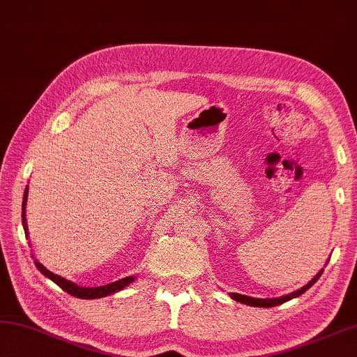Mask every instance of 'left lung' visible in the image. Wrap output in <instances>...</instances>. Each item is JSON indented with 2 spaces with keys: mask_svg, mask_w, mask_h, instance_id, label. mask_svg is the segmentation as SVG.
<instances>
[{
  "mask_svg": "<svg viewBox=\"0 0 357 357\" xmlns=\"http://www.w3.org/2000/svg\"><path fill=\"white\" fill-rule=\"evenodd\" d=\"M328 264V262H326ZM323 273V268L317 273L312 280H310L306 286H303L300 290H295L291 291V294L289 295H282V296H278V298H251V296H246V295H241V294H229V296L232 298V300H236L238 303H243L246 304V306H255V307H273V306H280V304L286 303L289 300H291V298H296L303 295L304 291H306L307 289H310L314 286V284L317 282V280L321 276Z\"/></svg>",
  "mask_w": 357,
  "mask_h": 357,
  "instance_id": "obj_1",
  "label": "left lung"
}]
</instances>
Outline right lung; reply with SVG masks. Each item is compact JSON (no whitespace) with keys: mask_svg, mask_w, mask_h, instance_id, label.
<instances>
[{"mask_svg":"<svg viewBox=\"0 0 357 357\" xmlns=\"http://www.w3.org/2000/svg\"><path fill=\"white\" fill-rule=\"evenodd\" d=\"M26 201H28V187H26L24 190V195H23V206H22V223H23V228H24V234L28 237V223H26ZM36 267L40 270V273H43L45 276L51 280L53 282H56L57 286H59L62 290H66L67 294L73 295L76 298H84V300H95V298H102V296H107V295H112L115 291H120L125 289L126 286H129L132 281H135V276H126L123 278L120 281H115L111 284H106V286H100V287H81L77 286V284L71 282L66 278H62L59 275H54L53 271H50L47 267H43V265L37 261L36 259Z\"/></svg>","mask_w":357,"mask_h":357,"instance_id":"obj_1","label":"right lung"}]
</instances>
